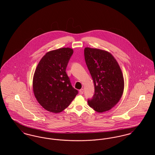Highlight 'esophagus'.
Returning a JSON list of instances; mask_svg holds the SVG:
<instances>
[{
	"label": "esophagus",
	"mask_w": 155,
	"mask_h": 155,
	"mask_svg": "<svg viewBox=\"0 0 155 155\" xmlns=\"http://www.w3.org/2000/svg\"><path fill=\"white\" fill-rule=\"evenodd\" d=\"M83 93H84V89H80V90L79 91V94H80V95H82Z\"/></svg>",
	"instance_id": "1"
}]
</instances>
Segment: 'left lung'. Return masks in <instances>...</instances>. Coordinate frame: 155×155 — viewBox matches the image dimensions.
<instances>
[{
	"instance_id": "1",
	"label": "left lung",
	"mask_w": 155,
	"mask_h": 155,
	"mask_svg": "<svg viewBox=\"0 0 155 155\" xmlns=\"http://www.w3.org/2000/svg\"><path fill=\"white\" fill-rule=\"evenodd\" d=\"M85 60L94 83L95 94L88 105L98 113L110 110L120 100L124 81L118 62L107 51L87 47Z\"/></svg>"
}]
</instances>
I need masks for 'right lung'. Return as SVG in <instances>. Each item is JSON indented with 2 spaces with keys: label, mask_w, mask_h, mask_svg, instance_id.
I'll return each mask as SVG.
<instances>
[{
  "label": "right lung",
  "mask_w": 155,
  "mask_h": 155,
  "mask_svg": "<svg viewBox=\"0 0 155 155\" xmlns=\"http://www.w3.org/2000/svg\"><path fill=\"white\" fill-rule=\"evenodd\" d=\"M73 49L62 48L47 52L39 61L33 77L32 88L37 101L54 113L64 110L78 94L66 70Z\"/></svg>",
  "instance_id": "add662e5"
}]
</instances>
